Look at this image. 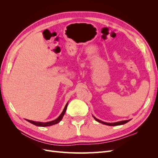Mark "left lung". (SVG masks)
Segmentation results:
<instances>
[{"label": "left lung", "mask_w": 158, "mask_h": 158, "mask_svg": "<svg viewBox=\"0 0 158 158\" xmlns=\"http://www.w3.org/2000/svg\"><path fill=\"white\" fill-rule=\"evenodd\" d=\"M93 117L94 118V119L96 121L99 122V123H101L103 125H106L108 126H117V125H124V124H125L127 123H128V121H131V119H129V120H126V121H118V122H116V123H106V122H103L101 120H99L97 118H95L94 116H93Z\"/></svg>", "instance_id": "8db88e82"}]
</instances>
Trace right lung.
Listing matches in <instances>:
<instances>
[{
  "label": "right lung",
  "mask_w": 158,
  "mask_h": 158,
  "mask_svg": "<svg viewBox=\"0 0 158 158\" xmlns=\"http://www.w3.org/2000/svg\"><path fill=\"white\" fill-rule=\"evenodd\" d=\"M67 106H68V102L66 104V106L63 109V112L61 113V114L59 115V117L55 119V120L52 121H49V122H46V123H42V122H38V121H31V120H28V119H26V120L28 122H30V123L33 124V125H34L35 126H37V127H50L51 125H55V124H57L59 123L62 119H63V117L64 116V114L66 112V108H67Z\"/></svg>",
  "instance_id": "right-lung-1"
}]
</instances>
